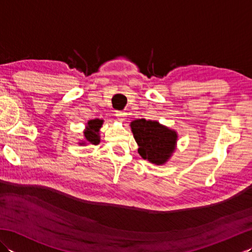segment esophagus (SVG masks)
<instances>
[{"label":"esophagus","instance_id":"1","mask_svg":"<svg viewBox=\"0 0 252 252\" xmlns=\"http://www.w3.org/2000/svg\"><path fill=\"white\" fill-rule=\"evenodd\" d=\"M116 117L118 118V120L119 121H125L126 120V114L125 111L122 110H117L116 111Z\"/></svg>","mask_w":252,"mask_h":252}]
</instances>
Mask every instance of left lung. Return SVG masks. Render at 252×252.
<instances>
[{"mask_svg":"<svg viewBox=\"0 0 252 252\" xmlns=\"http://www.w3.org/2000/svg\"><path fill=\"white\" fill-rule=\"evenodd\" d=\"M131 129L138 145V154L144 159L162 164L175 148L178 135L157 121L137 119L131 122Z\"/></svg>","mask_w":252,"mask_h":252,"instance_id":"1","label":"left lung"}]
</instances>
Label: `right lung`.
Here are the masks:
<instances>
[{
	"mask_svg": "<svg viewBox=\"0 0 252 252\" xmlns=\"http://www.w3.org/2000/svg\"><path fill=\"white\" fill-rule=\"evenodd\" d=\"M101 125H103V120L99 119L90 120L88 122V129L84 132V137L88 143L92 144V145H97L99 143L98 131Z\"/></svg>",
	"mask_w": 252,
	"mask_h": 252,
	"instance_id": "obj_1",
	"label": "right lung"
}]
</instances>
